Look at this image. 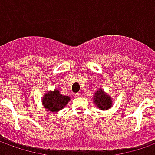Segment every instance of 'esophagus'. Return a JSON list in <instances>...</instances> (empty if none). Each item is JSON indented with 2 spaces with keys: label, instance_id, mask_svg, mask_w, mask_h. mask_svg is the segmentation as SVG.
Wrapping results in <instances>:
<instances>
[{
  "label": "esophagus",
  "instance_id": "obj_1",
  "mask_svg": "<svg viewBox=\"0 0 155 155\" xmlns=\"http://www.w3.org/2000/svg\"><path fill=\"white\" fill-rule=\"evenodd\" d=\"M75 95H76V97H81V93H76Z\"/></svg>",
  "mask_w": 155,
  "mask_h": 155
}]
</instances>
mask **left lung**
I'll list each match as a JSON object with an SVG mask.
<instances>
[{
  "label": "left lung",
  "instance_id": "left-lung-1",
  "mask_svg": "<svg viewBox=\"0 0 155 155\" xmlns=\"http://www.w3.org/2000/svg\"><path fill=\"white\" fill-rule=\"evenodd\" d=\"M94 102L96 105H98V107L101 108V110H109L111 107V104H112L110 97L108 95H105L102 91H99L95 93Z\"/></svg>",
  "mask_w": 155,
  "mask_h": 155
}]
</instances>
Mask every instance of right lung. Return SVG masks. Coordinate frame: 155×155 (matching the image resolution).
I'll return each instance as SVG.
<instances>
[{
  "label": "right lung",
  "mask_w": 155,
  "mask_h": 155,
  "mask_svg": "<svg viewBox=\"0 0 155 155\" xmlns=\"http://www.w3.org/2000/svg\"><path fill=\"white\" fill-rule=\"evenodd\" d=\"M70 97L66 95H61L60 91L48 92L43 98V104L48 110L52 112H57L66 105Z\"/></svg>",
  "instance_id": "right-lung-1"
}]
</instances>
